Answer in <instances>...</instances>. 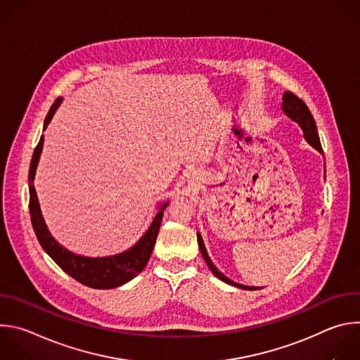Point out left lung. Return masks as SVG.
Instances as JSON below:
<instances>
[{
  "instance_id": "1",
  "label": "left lung",
  "mask_w": 360,
  "mask_h": 360,
  "mask_svg": "<svg viewBox=\"0 0 360 360\" xmlns=\"http://www.w3.org/2000/svg\"><path fill=\"white\" fill-rule=\"evenodd\" d=\"M282 101H283V102H282V111L285 112V115L289 117L293 122H296V124L300 127V129H302V132H303V138L306 139V142L309 143V145H312L316 150H319V152L322 153L323 150H322V145H321L318 128H316L315 120H314V117H312L309 108L306 107V104H304V102H303L300 98H297V96H296L295 94H292L290 91H286V92L283 94ZM196 236H198V245H199V249H200V253H202V256H203L205 262H207V265L210 266V269L212 271V274H214L218 279L224 281V282L228 283V285H232V286H236V288H240V289H245V290L262 289V288H256V286L240 285V283H236V282H233L232 279L226 278V276L212 264V261H211V258H210V255H208V252H207V248H205L203 239H202V236H200L199 232L196 233Z\"/></svg>"
}]
</instances>
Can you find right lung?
Wrapping results in <instances>:
<instances>
[{
  "label": "right lung",
  "mask_w": 360,
  "mask_h": 360,
  "mask_svg": "<svg viewBox=\"0 0 360 360\" xmlns=\"http://www.w3.org/2000/svg\"><path fill=\"white\" fill-rule=\"evenodd\" d=\"M61 102H63V98H57L53 107L49 108L46 118L44 121V131L46 129L51 120H53L56 111L61 105ZM42 146H44V135H41L39 142L34 149L31 165H30V174H28L30 215H31V224L39 245L51 256V259H53L65 274H68L70 276H72L75 281L81 282L85 286H89L94 289H112L129 282L146 266L150 258V253L153 250V246H155V242H157L164 211L169 205V202H164L162 205H160L158 212L155 218H153L148 231L129 249L117 255L102 256V258H89V256L77 255L68 250L67 248H64L63 245H60L54 239V236L49 233L41 214L38 196L34 188V178H35V171H37L38 161L42 152Z\"/></svg>",
  "instance_id": "obj_1"
}]
</instances>
